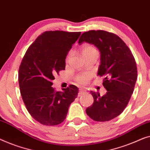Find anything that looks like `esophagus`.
<instances>
[{
	"label": "esophagus",
	"mask_w": 150,
	"mask_h": 150,
	"mask_svg": "<svg viewBox=\"0 0 150 150\" xmlns=\"http://www.w3.org/2000/svg\"><path fill=\"white\" fill-rule=\"evenodd\" d=\"M86 92H85V91H84L83 90H79V93H78V96H82L83 95V94H85Z\"/></svg>",
	"instance_id": "obj_1"
}]
</instances>
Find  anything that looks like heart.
Listing matches in <instances>:
<instances>
[{
    "label": "heart",
    "instance_id": "obj_1",
    "mask_svg": "<svg viewBox=\"0 0 150 150\" xmlns=\"http://www.w3.org/2000/svg\"><path fill=\"white\" fill-rule=\"evenodd\" d=\"M81 52L82 56H83L84 58L90 56V55L98 53V51H97L96 48L94 47V45H90V44H84V45H82L81 48ZM70 56H71V53H69L67 54V58H66L67 61H68ZM89 79H90L89 75L86 74V73H82V74H79L76 76L75 81L77 82V83L83 85V84H85L87 83Z\"/></svg>",
    "mask_w": 150,
    "mask_h": 150
}]
</instances>
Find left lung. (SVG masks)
Listing matches in <instances>:
<instances>
[{
	"label": "left lung",
	"instance_id": "left-lung-1",
	"mask_svg": "<svg viewBox=\"0 0 150 150\" xmlns=\"http://www.w3.org/2000/svg\"><path fill=\"white\" fill-rule=\"evenodd\" d=\"M93 44L100 52L98 75L104 77L103 85L107 93L90 92L94 103L86 112L96 122L113 120L123 112L134 91L137 79L136 61L121 38L105 30H89L82 34L78 43Z\"/></svg>",
	"mask_w": 150,
	"mask_h": 150
}]
</instances>
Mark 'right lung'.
Returning <instances> with one entry per match:
<instances>
[{
	"label": "right lung",
	"mask_w": 150,
	"mask_h": 150,
	"mask_svg": "<svg viewBox=\"0 0 150 150\" xmlns=\"http://www.w3.org/2000/svg\"><path fill=\"white\" fill-rule=\"evenodd\" d=\"M81 32L45 31L29 46L21 62L18 81L28 113L45 126L62 123L77 98L78 88L70 85L58 92L52 87L54 75L65 69V58Z\"/></svg>",
	"instance_id": "right-lung-1"
}]
</instances>
